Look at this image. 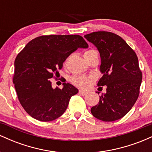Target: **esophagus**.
<instances>
[{
	"mask_svg": "<svg viewBox=\"0 0 152 152\" xmlns=\"http://www.w3.org/2000/svg\"><path fill=\"white\" fill-rule=\"evenodd\" d=\"M79 94H81V95L84 96V95H86V94H88V92H87V91H85L80 90V91H79Z\"/></svg>",
	"mask_w": 152,
	"mask_h": 152,
	"instance_id": "esophagus-1",
	"label": "esophagus"
}]
</instances>
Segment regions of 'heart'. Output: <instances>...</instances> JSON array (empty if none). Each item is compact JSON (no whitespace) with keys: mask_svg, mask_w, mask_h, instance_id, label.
<instances>
[{"mask_svg":"<svg viewBox=\"0 0 152 152\" xmlns=\"http://www.w3.org/2000/svg\"><path fill=\"white\" fill-rule=\"evenodd\" d=\"M90 50H88V51H90ZM93 80L94 78L92 77V76H77L72 78V82L76 85V86L79 87V88H86L89 86L90 83H91V81H93Z\"/></svg>","mask_w":152,"mask_h":152,"instance_id":"1","label":"heart"}]
</instances>
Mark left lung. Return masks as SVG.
Listing matches in <instances>:
<instances>
[{"mask_svg":"<svg viewBox=\"0 0 152 152\" xmlns=\"http://www.w3.org/2000/svg\"><path fill=\"white\" fill-rule=\"evenodd\" d=\"M84 38L100 53L103 76L97 85L106 86V92L91 112L102 121H116L130 111L139 96L142 74L137 56L123 38L113 33L93 32Z\"/></svg>","mask_w":152,"mask_h":152,"instance_id":"8db88e82","label":"left lung"}]
</instances>
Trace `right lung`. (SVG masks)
<instances>
[{"label":"right lung","mask_w":152,"mask_h":152,"mask_svg":"<svg viewBox=\"0 0 152 152\" xmlns=\"http://www.w3.org/2000/svg\"><path fill=\"white\" fill-rule=\"evenodd\" d=\"M78 35H50L31 40L17 56L14 62L13 83L25 111L41 121L56 119L65 112L72 96L78 92L69 83L62 89L51 86L53 73L78 48H87Z\"/></svg>","instance_id":"1"}]
</instances>
